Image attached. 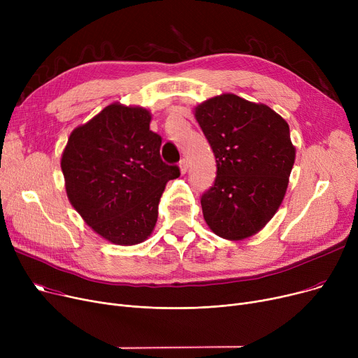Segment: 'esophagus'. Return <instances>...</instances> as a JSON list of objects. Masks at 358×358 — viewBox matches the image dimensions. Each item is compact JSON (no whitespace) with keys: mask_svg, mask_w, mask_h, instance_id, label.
<instances>
[{"mask_svg":"<svg viewBox=\"0 0 358 358\" xmlns=\"http://www.w3.org/2000/svg\"><path fill=\"white\" fill-rule=\"evenodd\" d=\"M180 169H181V173L184 174L187 169H189V159L187 158H182L181 161H180Z\"/></svg>","mask_w":358,"mask_h":358,"instance_id":"obj_1","label":"esophagus"}]
</instances>
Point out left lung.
<instances>
[{"mask_svg": "<svg viewBox=\"0 0 358 358\" xmlns=\"http://www.w3.org/2000/svg\"><path fill=\"white\" fill-rule=\"evenodd\" d=\"M196 119L216 158V178L201 194L206 223L224 239H243L274 216L294 164L286 120L235 94L204 101Z\"/></svg>", "mask_w": 358, "mask_h": 358, "instance_id": "8db88e82", "label": "left lung"}]
</instances>
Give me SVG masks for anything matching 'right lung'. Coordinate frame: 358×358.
<instances>
[{
    "label": "right lung",
    "mask_w": 358,
    "mask_h": 358,
    "mask_svg": "<svg viewBox=\"0 0 358 358\" xmlns=\"http://www.w3.org/2000/svg\"><path fill=\"white\" fill-rule=\"evenodd\" d=\"M141 107L110 104L75 129L62 154L66 194L90 227L119 245L145 241L158 219V204L178 165L162 161V138L149 129Z\"/></svg>",
    "instance_id": "obj_1"
}]
</instances>
